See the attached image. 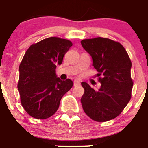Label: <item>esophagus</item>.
I'll return each mask as SVG.
<instances>
[{"label": "esophagus", "mask_w": 148, "mask_h": 148, "mask_svg": "<svg viewBox=\"0 0 148 148\" xmlns=\"http://www.w3.org/2000/svg\"><path fill=\"white\" fill-rule=\"evenodd\" d=\"M80 84H81V82H80L79 81H78V80H75V81H74V86H79Z\"/></svg>", "instance_id": "1"}]
</instances>
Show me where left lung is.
<instances>
[{
  "label": "left lung",
  "mask_w": 148,
  "mask_h": 148,
  "mask_svg": "<svg viewBox=\"0 0 148 148\" xmlns=\"http://www.w3.org/2000/svg\"><path fill=\"white\" fill-rule=\"evenodd\" d=\"M81 43L91 56L99 76L102 74L98 90L81 82L85 90L81 99L83 109L95 121H108L118 116L131 99L132 62L123 46L110 39L96 37Z\"/></svg>",
  "instance_id": "obj_1"
}]
</instances>
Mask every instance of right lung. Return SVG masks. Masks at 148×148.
I'll return each instance as SVG.
<instances>
[{
  "label": "right lung",
  "instance_id": "1",
  "mask_svg": "<svg viewBox=\"0 0 148 148\" xmlns=\"http://www.w3.org/2000/svg\"><path fill=\"white\" fill-rule=\"evenodd\" d=\"M72 46L69 40L52 37L32 45L25 52L18 69L17 87L22 106L33 118L52 116L61 98L73 86L72 80L62 81L56 73Z\"/></svg>",
  "mask_w": 148,
  "mask_h": 148
}]
</instances>
